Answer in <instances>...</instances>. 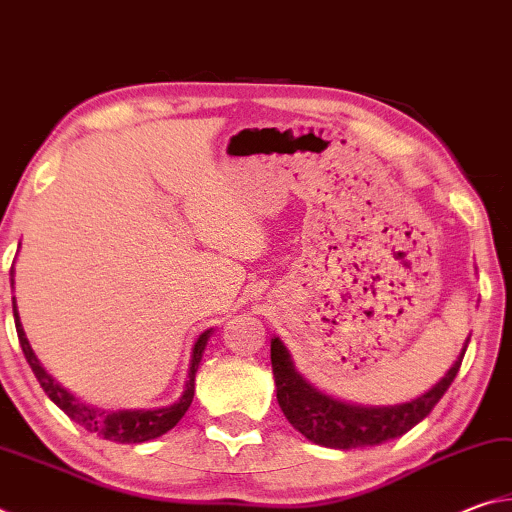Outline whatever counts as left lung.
Returning a JSON list of instances; mask_svg holds the SVG:
<instances>
[{
    "label": "left lung",
    "mask_w": 512,
    "mask_h": 512,
    "mask_svg": "<svg viewBox=\"0 0 512 512\" xmlns=\"http://www.w3.org/2000/svg\"><path fill=\"white\" fill-rule=\"evenodd\" d=\"M467 343H470V339L465 341L454 366L427 393L402 404L368 406L345 402L320 391L316 384H311L296 368L291 352L280 341V336H273L271 363L277 388V404H280L282 413L293 424V429L320 447L354 449L381 445L386 440L404 436L406 431L427 418L447 388L452 386L456 372L461 368Z\"/></svg>",
    "instance_id": "left-lung-1"
}]
</instances>
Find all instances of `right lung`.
<instances>
[{
  "instance_id": "right-lung-1",
  "label": "right lung",
  "mask_w": 512,
  "mask_h": 512,
  "mask_svg": "<svg viewBox=\"0 0 512 512\" xmlns=\"http://www.w3.org/2000/svg\"><path fill=\"white\" fill-rule=\"evenodd\" d=\"M13 284L15 280H13V268H11V287ZM13 316H15V329H17V336H20L24 357H27L33 375H36V379L40 381L42 391L47 393L49 400L54 402L58 409H63L76 424H81L83 429H88L90 433H97L99 438L112 440V443H146V440L158 438L162 433H167L169 429L176 427L180 418L187 413L189 404L194 400L196 370H198V363L203 359L205 345L212 336V329H205V332L196 339L192 348V361H189L185 391L178 397V402H173L171 406H162V409L106 411V409H99V406L85 404L81 397H76L72 391H67L60 381H56L49 375L45 366L40 363V359L36 357V352H33L27 334H24L20 314H17L15 298H13Z\"/></svg>"
}]
</instances>
